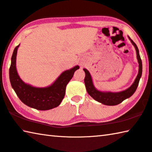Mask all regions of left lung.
I'll list each match as a JSON object with an SVG mask.
<instances>
[{"label":"left lung","mask_w":152,"mask_h":152,"mask_svg":"<svg viewBox=\"0 0 152 152\" xmlns=\"http://www.w3.org/2000/svg\"><path fill=\"white\" fill-rule=\"evenodd\" d=\"M129 40L131 41L132 45H134L136 51V55H137V60L139 64V71L138 74L136 76V79L130 86L126 90L121 91V92H104V91H100L96 89L95 88L94 85L93 83V80L91 76V74L90 72L88 71L87 69L84 68L83 70L85 72V78H84V83L86 86V88L87 92L88 93L91 97L94 99L98 102L103 104L106 106H115L122 102L124 100L128 98L134 94V92L138 86L140 80L142 77V62L141 58L140 56L139 50L137 48V45L135 44V42L132 40L129 37H128Z\"/></svg>","instance_id":"obj_1"}]
</instances>
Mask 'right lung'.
I'll list each match as a JSON object with an SVG mask.
<instances>
[{"label":"right lung","mask_w":152,"mask_h":152,"mask_svg":"<svg viewBox=\"0 0 152 152\" xmlns=\"http://www.w3.org/2000/svg\"><path fill=\"white\" fill-rule=\"evenodd\" d=\"M19 46L14 50L9 69L10 82L16 95L22 102L38 110H48L58 106L65 96L66 85L73 77L74 72L79 69V66L63 72L48 86H32L23 82L16 70V60Z\"/></svg>","instance_id":"1"}]
</instances>
